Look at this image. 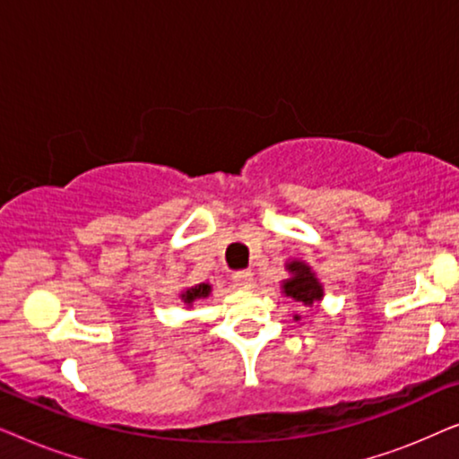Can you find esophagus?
Masks as SVG:
<instances>
[{
    "instance_id": "1",
    "label": "esophagus",
    "mask_w": 459,
    "mask_h": 459,
    "mask_svg": "<svg viewBox=\"0 0 459 459\" xmlns=\"http://www.w3.org/2000/svg\"><path fill=\"white\" fill-rule=\"evenodd\" d=\"M231 281H234V286H238V288H250V284H253V273L238 272L231 275Z\"/></svg>"
}]
</instances>
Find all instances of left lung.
I'll return each mask as SVG.
<instances>
[{"mask_svg":"<svg viewBox=\"0 0 459 459\" xmlns=\"http://www.w3.org/2000/svg\"><path fill=\"white\" fill-rule=\"evenodd\" d=\"M288 269L292 272V278L284 281L286 297H290L303 307H313L316 300L322 299V284H319L311 269L300 261H292ZM299 319V317H297Z\"/></svg>","mask_w":459,"mask_h":459,"instance_id":"left-lung-1","label":"left lung"}]
</instances>
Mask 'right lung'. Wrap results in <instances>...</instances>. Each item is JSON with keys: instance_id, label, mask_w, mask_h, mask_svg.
Segmentation results:
<instances>
[{"instance_id": "1", "label": "right lung", "mask_w": 459, "mask_h": 459, "mask_svg": "<svg viewBox=\"0 0 459 459\" xmlns=\"http://www.w3.org/2000/svg\"><path fill=\"white\" fill-rule=\"evenodd\" d=\"M209 292H211V286L209 284H198V286H194V288H187V290L181 294V300H184L186 305H192L196 299L209 297Z\"/></svg>"}]
</instances>
